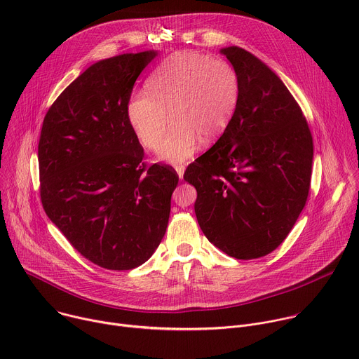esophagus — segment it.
Listing matches in <instances>:
<instances>
[{"label": "esophagus", "mask_w": 359, "mask_h": 359, "mask_svg": "<svg viewBox=\"0 0 359 359\" xmlns=\"http://www.w3.org/2000/svg\"><path fill=\"white\" fill-rule=\"evenodd\" d=\"M176 173H177L179 179L182 180V179H183V175H184V168H183V166H176Z\"/></svg>", "instance_id": "34e87169"}]
</instances>
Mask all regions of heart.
<instances>
[{
	"label": "heart",
	"instance_id": "1",
	"mask_svg": "<svg viewBox=\"0 0 359 359\" xmlns=\"http://www.w3.org/2000/svg\"><path fill=\"white\" fill-rule=\"evenodd\" d=\"M238 99V75L227 61L177 53L151 74L147 93L130 97L128 116L139 140L150 150L161 146L172 120L158 159L183 163L194 156L200 142L212 143L227 129Z\"/></svg>",
	"mask_w": 359,
	"mask_h": 359
}]
</instances>
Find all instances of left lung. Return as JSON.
<instances>
[{"mask_svg": "<svg viewBox=\"0 0 359 359\" xmlns=\"http://www.w3.org/2000/svg\"><path fill=\"white\" fill-rule=\"evenodd\" d=\"M220 53L238 75V107L183 177L197 190L194 212L204 236L230 257L251 260L276 250L305 206L313 136L276 72L240 46Z\"/></svg>", "mask_w": 359, "mask_h": 359, "instance_id": "obj_1", "label": "left lung"}]
</instances>
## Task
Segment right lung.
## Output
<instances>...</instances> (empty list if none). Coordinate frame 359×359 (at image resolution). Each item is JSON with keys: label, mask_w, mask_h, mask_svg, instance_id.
I'll return each mask as SVG.
<instances>
[{"label": "right lung", "mask_w": 359, "mask_h": 359, "mask_svg": "<svg viewBox=\"0 0 359 359\" xmlns=\"http://www.w3.org/2000/svg\"><path fill=\"white\" fill-rule=\"evenodd\" d=\"M158 50L102 60L82 72L45 115L38 162L49 220L85 259L132 270L159 247L177 173L146 168L128 104Z\"/></svg>", "instance_id": "obj_1"}]
</instances>
